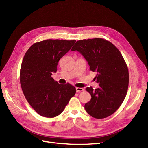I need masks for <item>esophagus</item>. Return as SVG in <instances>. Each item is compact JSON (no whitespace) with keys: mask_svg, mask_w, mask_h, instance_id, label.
Returning <instances> with one entry per match:
<instances>
[{"mask_svg":"<svg viewBox=\"0 0 148 148\" xmlns=\"http://www.w3.org/2000/svg\"><path fill=\"white\" fill-rule=\"evenodd\" d=\"M83 88H76V92H82L83 91Z\"/></svg>","mask_w":148,"mask_h":148,"instance_id":"34e87169","label":"esophagus"}]
</instances>
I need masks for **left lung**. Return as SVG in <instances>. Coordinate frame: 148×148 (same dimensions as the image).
<instances>
[{
	"label": "left lung",
	"mask_w": 148,
	"mask_h": 148,
	"mask_svg": "<svg viewBox=\"0 0 148 148\" xmlns=\"http://www.w3.org/2000/svg\"><path fill=\"white\" fill-rule=\"evenodd\" d=\"M71 50L80 52L91 71L97 73L95 79L99 87L86 88L92 98L85 110L97 119L112 115L123 103L128 88V69L122 54L112 42L98 38L77 41Z\"/></svg>",
	"instance_id": "left-lung-1"
}]
</instances>
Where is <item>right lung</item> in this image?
Wrapping results in <instances>:
<instances>
[{"label":"right lung","mask_w":148,"mask_h":148,"mask_svg":"<svg viewBox=\"0 0 148 148\" xmlns=\"http://www.w3.org/2000/svg\"><path fill=\"white\" fill-rule=\"evenodd\" d=\"M75 40H47L34 44L23 59L20 79L23 94L37 113L45 118L59 115L75 94L69 83L59 84L51 77L59 60Z\"/></svg>","instance_id":"add662e5"}]
</instances>
